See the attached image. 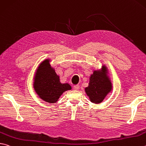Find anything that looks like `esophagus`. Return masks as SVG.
<instances>
[{"label":"esophagus","mask_w":146,"mask_h":146,"mask_svg":"<svg viewBox=\"0 0 146 146\" xmlns=\"http://www.w3.org/2000/svg\"><path fill=\"white\" fill-rule=\"evenodd\" d=\"M79 89V86H73V89L74 90H76V91H77Z\"/></svg>","instance_id":"obj_1"}]
</instances>
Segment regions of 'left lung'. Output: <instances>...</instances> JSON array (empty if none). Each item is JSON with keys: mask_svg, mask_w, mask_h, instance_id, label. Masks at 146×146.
Returning <instances> with one entry per match:
<instances>
[{"mask_svg": "<svg viewBox=\"0 0 146 146\" xmlns=\"http://www.w3.org/2000/svg\"><path fill=\"white\" fill-rule=\"evenodd\" d=\"M105 73L100 71H94L90 77L89 86L85 89L87 96L92 103H100L106 96L112 91V83L107 76V69L102 68Z\"/></svg>", "mask_w": 146, "mask_h": 146, "instance_id": "left-lung-1", "label": "left lung"}]
</instances>
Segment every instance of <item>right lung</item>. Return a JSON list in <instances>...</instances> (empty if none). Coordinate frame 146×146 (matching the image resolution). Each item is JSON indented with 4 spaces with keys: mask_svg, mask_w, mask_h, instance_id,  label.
Instances as JSON below:
<instances>
[{
    "mask_svg": "<svg viewBox=\"0 0 146 146\" xmlns=\"http://www.w3.org/2000/svg\"><path fill=\"white\" fill-rule=\"evenodd\" d=\"M34 88L41 99L48 103L57 102L63 92L71 89L68 84H61L59 76L51 67L50 60H44L37 69Z\"/></svg>",
    "mask_w": 146,
    "mask_h": 146,
    "instance_id": "obj_1",
    "label": "right lung"
}]
</instances>
